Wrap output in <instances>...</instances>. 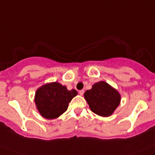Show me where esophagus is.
<instances>
[{"mask_svg": "<svg viewBox=\"0 0 155 155\" xmlns=\"http://www.w3.org/2000/svg\"><path fill=\"white\" fill-rule=\"evenodd\" d=\"M79 95H83V94H84V91H83V90H81V91H79Z\"/></svg>", "mask_w": 155, "mask_h": 155, "instance_id": "obj_1", "label": "esophagus"}]
</instances>
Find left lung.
Returning <instances> with one entry per match:
<instances>
[{
	"instance_id": "1",
	"label": "left lung",
	"mask_w": 155,
	"mask_h": 155,
	"mask_svg": "<svg viewBox=\"0 0 155 155\" xmlns=\"http://www.w3.org/2000/svg\"><path fill=\"white\" fill-rule=\"evenodd\" d=\"M84 98L91 111L102 117H108L120 104L121 94L104 81L94 83L84 93Z\"/></svg>"
}]
</instances>
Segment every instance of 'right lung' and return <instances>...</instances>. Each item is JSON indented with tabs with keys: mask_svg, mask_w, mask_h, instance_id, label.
I'll list each match as a JSON object with an SVG mask.
<instances>
[{
	"mask_svg": "<svg viewBox=\"0 0 155 155\" xmlns=\"http://www.w3.org/2000/svg\"><path fill=\"white\" fill-rule=\"evenodd\" d=\"M77 94L76 90L68 91L58 82L45 83L36 91L35 104L41 116L54 119L68 109V103Z\"/></svg>",
	"mask_w": 155,
	"mask_h": 155,
	"instance_id": "1",
	"label": "right lung"
}]
</instances>
